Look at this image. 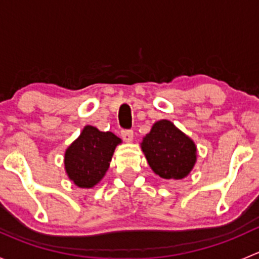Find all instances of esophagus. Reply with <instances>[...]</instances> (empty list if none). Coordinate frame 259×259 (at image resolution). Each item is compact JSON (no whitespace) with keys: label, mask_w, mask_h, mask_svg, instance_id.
Returning a JSON list of instances; mask_svg holds the SVG:
<instances>
[{"label":"esophagus","mask_w":259,"mask_h":259,"mask_svg":"<svg viewBox=\"0 0 259 259\" xmlns=\"http://www.w3.org/2000/svg\"><path fill=\"white\" fill-rule=\"evenodd\" d=\"M121 138L124 139V142L130 143V142H133V138H134V133H133V130H122Z\"/></svg>","instance_id":"obj_1"}]
</instances>
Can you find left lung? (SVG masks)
<instances>
[{"mask_svg":"<svg viewBox=\"0 0 259 259\" xmlns=\"http://www.w3.org/2000/svg\"><path fill=\"white\" fill-rule=\"evenodd\" d=\"M151 170L163 179H183L197 163V145L169 120H159L140 143Z\"/></svg>","mask_w":259,"mask_h":259,"instance_id":"1","label":"left lung"}]
</instances>
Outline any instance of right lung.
<instances>
[{"label":"right lung","mask_w":259,"mask_h":259,"mask_svg":"<svg viewBox=\"0 0 259 259\" xmlns=\"http://www.w3.org/2000/svg\"><path fill=\"white\" fill-rule=\"evenodd\" d=\"M121 139L111 132L86 125L65 151V170L76 187L90 189L105 177Z\"/></svg>","instance_id":"right-lung-1"}]
</instances>
